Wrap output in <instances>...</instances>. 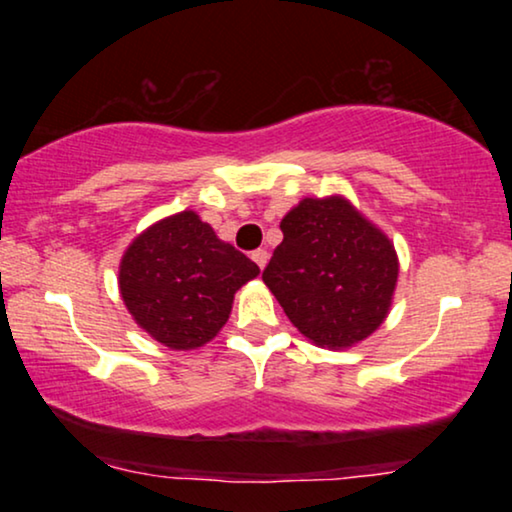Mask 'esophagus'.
<instances>
[{"label":"esophagus","instance_id":"1","mask_svg":"<svg viewBox=\"0 0 512 512\" xmlns=\"http://www.w3.org/2000/svg\"><path fill=\"white\" fill-rule=\"evenodd\" d=\"M251 261H254L258 268H265V265H268V251H263V249H256L254 254H251Z\"/></svg>","mask_w":512,"mask_h":512}]
</instances>
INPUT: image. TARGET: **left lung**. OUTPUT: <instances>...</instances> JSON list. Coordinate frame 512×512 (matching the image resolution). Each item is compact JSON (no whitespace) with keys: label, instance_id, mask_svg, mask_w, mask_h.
I'll list each match as a JSON object with an SVG mask.
<instances>
[{"label":"left lung","instance_id":"1","mask_svg":"<svg viewBox=\"0 0 512 512\" xmlns=\"http://www.w3.org/2000/svg\"><path fill=\"white\" fill-rule=\"evenodd\" d=\"M279 228L284 240L263 282L291 324L326 349H349L373 335L394 303V242L345 195L303 198Z\"/></svg>","mask_w":512,"mask_h":512}]
</instances>
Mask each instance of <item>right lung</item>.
<instances>
[{
  "mask_svg": "<svg viewBox=\"0 0 512 512\" xmlns=\"http://www.w3.org/2000/svg\"><path fill=\"white\" fill-rule=\"evenodd\" d=\"M258 272L193 209H184L130 242L118 265V289L139 328L160 345L186 352L216 338L235 293Z\"/></svg>",
  "mask_w": 512,
  "mask_h": 512,
  "instance_id": "1",
  "label": "right lung"
}]
</instances>
